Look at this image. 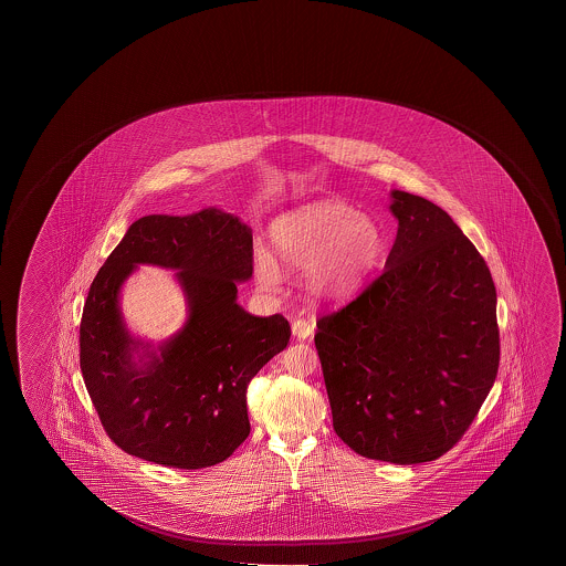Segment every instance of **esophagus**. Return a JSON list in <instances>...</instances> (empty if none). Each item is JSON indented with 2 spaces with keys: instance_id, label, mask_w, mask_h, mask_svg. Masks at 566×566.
Listing matches in <instances>:
<instances>
[{
  "instance_id": "1",
  "label": "esophagus",
  "mask_w": 566,
  "mask_h": 566,
  "mask_svg": "<svg viewBox=\"0 0 566 566\" xmlns=\"http://www.w3.org/2000/svg\"><path fill=\"white\" fill-rule=\"evenodd\" d=\"M292 334L297 339H307V337H312L314 335V324L312 322H307L304 317H297L292 322Z\"/></svg>"
}]
</instances>
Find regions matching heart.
I'll return each mask as SVG.
<instances>
[{
	"instance_id": "heart-1",
	"label": "heart",
	"mask_w": 566,
	"mask_h": 566,
	"mask_svg": "<svg viewBox=\"0 0 566 566\" xmlns=\"http://www.w3.org/2000/svg\"><path fill=\"white\" fill-rule=\"evenodd\" d=\"M270 244L274 256L254 252L260 287L279 290L281 262L286 269L306 270L304 284L317 300H345L379 264L385 234L375 219L352 205L322 201L279 217L270 224Z\"/></svg>"
}]
</instances>
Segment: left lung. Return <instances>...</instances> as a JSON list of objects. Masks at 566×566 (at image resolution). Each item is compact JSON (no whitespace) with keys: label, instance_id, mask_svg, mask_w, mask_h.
I'll return each instance as SVG.
<instances>
[{"label":"left lung","instance_id":"obj_1","mask_svg":"<svg viewBox=\"0 0 566 566\" xmlns=\"http://www.w3.org/2000/svg\"><path fill=\"white\" fill-rule=\"evenodd\" d=\"M399 221L385 270L317 319L335 434L382 462H432L454 448L500 367L490 269L452 217L392 189Z\"/></svg>","mask_w":566,"mask_h":566}]
</instances>
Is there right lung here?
<instances>
[{
  "instance_id": "obj_1",
  "label": "right lung",
  "mask_w": 566,
  "mask_h": 566,
  "mask_svg": "<svg viewBox=\"0 0 566 566\" xmlns=\"http://www.w3.org/2000/svg\"><path fill=\"white\" fill-rule=\"evenodd\" d=\"M138 263L177 269L188 322L158 350L136 340L119 312L120 284ZM252 276V231L203 209L148 214L124 234L91 284L81 319V371L112 442L179 470L223 462L251 434L247 389L290 342L284 315L237 304Z\"/></svg>"
}]
</instances>
